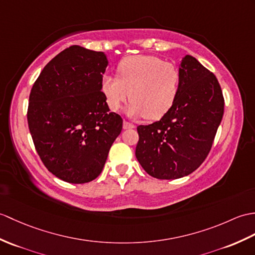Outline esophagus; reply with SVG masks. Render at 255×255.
<instances>
[{
    "label": "esophagus",
    "instance_id": "obj_1",
    "mask_svg": "<svg viewBox=\"0 0 255 255\" xmlns=\"http://www.w3.org/2000/svg\"><path fill=\"white\" fill-rule=\"evenodd\" d=\"M123 128L124 129H132V128H134V125H133V124H130V123L126 122V121H124Z\"/></svg>",
    "mask_w": 255,
    "mask_h": 255
}]
</instances>
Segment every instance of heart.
<instances>
[{"mask_svg": "<svg viewBox=\"0 0 255 255\" xmlns=\"http://www.w3.org/2000/svg\"><path fill=\"white\" fill-rule=\"evenodd\" d=\"M118 77L104 75L101 90L112 111H118L130 97L126 108L130 117L144 116L154 121L174 105L180 88V72L176 65L151 55L124 58L117 66Z\"/></svg>", "mask_w": 255, "mask_h": 255, "instance_id": "1", "label": "heart"}]
</instances>
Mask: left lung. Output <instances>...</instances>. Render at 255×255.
Here are the masks:
<instances>
[{
  "mask_svg": "<svg viewBox=\"0 0 255 255\" xmlns=\"http://www.w3.org/2000/svg\"><path fill=\"white\" fill-rule=\"evenodd\" d=\"M180 88L161 120L137 127L135 157L157 179H178L197 169L208 156L224 115V98L216 77L197 58L179 64Z\"/></svg>",
  "mask_w": 255,
  "mask_h": 255,
  "instance_id": "obj_1",
  "label": "left lung"
}]
</instances>
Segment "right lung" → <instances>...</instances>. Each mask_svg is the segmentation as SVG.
Instances as JSON below:
<instances>
[{
  "label": "right lung",
  "mask_w": 255,
  "mask_h": 255,
  "mask_svg": "<svg viewBox=\"0 0 255 255\" xmlns=\"http://www.w3.org/2000/svg\"><path fill=\"white\" fill-rule=\"evenodd\" d=\"M104 52L73 45L45 65L31 89L28 126L45 167L69 183H86L102 171L123 128L101 90Z\"/></svg>",
  "instance_id": "right-lung-1"
}]
</instances>
